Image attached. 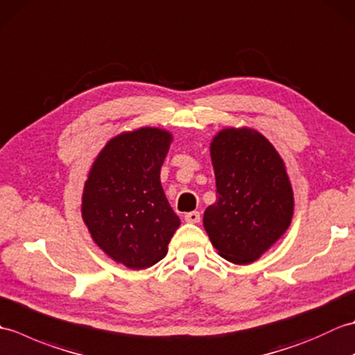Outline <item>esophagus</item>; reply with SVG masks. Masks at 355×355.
Returning a JSON list of instances; mask_svg holds the SVG:
<instances>
[{
  "mask_svg": "<svg viewBox=\"0 0 355 355\" xmlns=\"http://www.w3.org/2000/svg\"><path fill=\"white\" fill-rule=\"evenodd\" d=\"M184 220H186V223H191V224H198L200 223V220H201V216H200V212H189V214H186L184 215Z\"/></svg>",
  "mask_w": 355,
  "mask_h": 355,
  "instance_id": "esophagus-1",
  "label": "esophagus"
}]
</instances>
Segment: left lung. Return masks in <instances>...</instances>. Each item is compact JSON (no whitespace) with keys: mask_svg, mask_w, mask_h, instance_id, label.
Wrapping results in <instances>:
<instances>
[{"mask_svg":"<svg viewBox=\"0 0 355 355\" xmlns=\"http://www.w3.org/2000/svg\"><path fill=\"white\" fill-rule=\"evenodd\" d=\"M216 201L202 216L224 259L247 266L288 230L294 214L286 166L268 139L248 126L223 128L210 141Z\"/></svg>","mask_w":355,"mask_h":355,"instance_id":"1","label":"left lung"}]
</instances>
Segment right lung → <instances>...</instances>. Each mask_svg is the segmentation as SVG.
I'll use <instances>...</instances> for the list:
<instances>
[{"instance_id":"add662e5","label":"right lung","mask_w":355,"mask_h":355,"mask_svg":"<svg viewBox=\"0 0 355 355\" xmlns=\"http://www.w3.org/2000/svg\"><path fill=\"white\" fill-rule=\"evenodd\" d=\"M172 132L141 126L107 141L89 168L82 192V218L96 245L131 270L155 266L180 227L160 171Z\"/></svg>"}]
</instances>
